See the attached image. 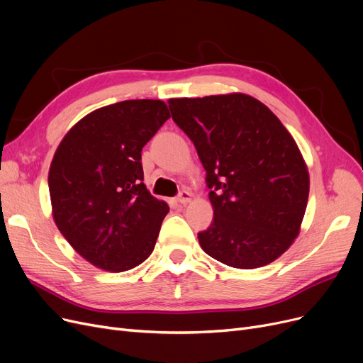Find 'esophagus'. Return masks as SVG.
<instances>
[{
    "label": "esophagus",
    "mask_w": 363,
    "mask_h": 363,
    "mask_svg": "<svg viewBox=\"0 0 363 363\" xmlns=\"http://www.w3.org/2000/svg\"><path fill=\"white\" fill-rule=\"evenodd\" d=\"M177 200H178V203L179 204H186V203H190L191 201V193H188V191H181L179 194H178V197H177Z\"/></svg>",
    "instance_id": "esophagus-1"
}]
</instances>
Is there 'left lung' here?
<instances>
[{
    "instance_id": "1",
    "label": "left lung",
    "mask_w": 363,
    "mask_h": 363,
    "mask_svg": "<svg viewBox=\"0 0 363 363\" xmlns=\"http://www.w3.org/2000/svg\"><path fill=\"white\" fill-rule=\"evenodd\" d=\"M169 109L206 170L213 220L201 249L234 269L273 262L298 235L310 190L291 133L243 93L170 99Z\"/></svg>"
}]
</instances>
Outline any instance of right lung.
I'll return each mask as SVG.
<instances>
[{
    "instance_id": "1",
    "label": "right lung",
    "mask_w": 363,
    "mask_h": 363,
    "mask_svg": "<svg viewBox=\"0 0 363 363\" xmlns=\"http://www.w3.org/2000/svg\"><path fill=\"white\" fill-rule=\"evenodd\" d=\"M170 117L163 101L96 109L62 139L49 172L55 223L84 259L106 272L144 262L169 206L147 190L143 148Z\"/></svg>"
}]
</instances>
